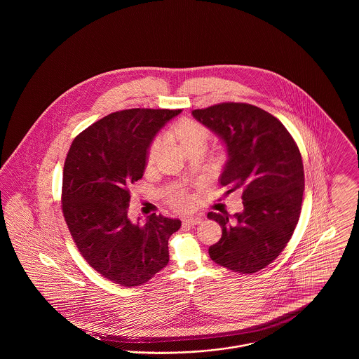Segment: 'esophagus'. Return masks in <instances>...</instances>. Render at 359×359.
<instances>
[{
    "label": "esophagus",
    "mask_w": 359,
    "mask_h": 359,
    "mask_svg": "<svg viewBox=\"0 0 359 359\" xmlns=\"http://www.w3.org/2000/svg\"><path fill=\"white\" fill-rule=\"evenodd\" d=\"M201 222H202L201 217H191V218H186L184 219V224H188V226H196V224H199Z\"/></svg>",
    "instance_id": "1"
}]
</instances>
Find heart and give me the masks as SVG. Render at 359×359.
Wrapping results in <instances>:
<instances>
[{"mask_svg":"<svg viewBox=\"0 0 359 359\" xmlns=\"http://www.w3.org/2000/svg\"><path fill=\"white\" fill-rule=\"evenodd\" d=\"M171 136L175 137L182 144L183 149L186 151L189 147H194V145H202L205 148V144L210 138V132L205 126L196 121L182 120L176 122L172 126ZM158 148H160V138L157 137L152 141L149 151H148V161L149 163L154 161ZM171 203L176 208L186 210L192 205V199L184 191L179 189L172 195Z\"/></svg>","mask_w":359,"mask_h":359,"instance_id":"obj_1","label":"heart"}]
</instances>
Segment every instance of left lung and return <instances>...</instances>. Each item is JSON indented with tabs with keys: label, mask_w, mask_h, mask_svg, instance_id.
I'll return each mask as SVG.
<instances>
[{
	"label": "left lung",
	"mask_w": 359,
	"mask_h": 359,
	"mask_svg": "<svg viewBox=\"0 0 359 359\" xmlns=\"http://www.w3.org/2000/svg\"><path fill=\"white\" fill-rule=\"evenodd\" d=\"M222 140L227 161L219 177L227 194L242 192L243 211L207 217L222 227L210 258L242 274L255 273L284 250L299 222L304 168L300 151L285 126L249 103L226 102L192 111Z\"/></svg>",
	"instance_id": "obj_1"
}]
</instances>
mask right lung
Listing matches in <instances>:
<instances>
[{"label":"right lung","mask_w":359,"mask_h":359,"mask_svg":"<svg viewBox=\"0 0 359 359\" xmlns=\"http://www.w3.org/2000/svg\"><path fill=\"white\" fill-rule=\"evenodd\" d=\"M182 110L111 113L75 137L63 168L62 208L72 239L91 268L137 287L170 261L168 239L182 222L152 214L141 226L128 217L129 186L145 171L157 132Z\"/></svg>","instance_id":"1"}]
</instances>
